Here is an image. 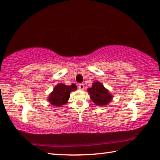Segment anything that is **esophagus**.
<instances>
[{
  "mask_svg": "<svg viewBox=\"0 0 160 160\" xmlns=\"http://www.w3.org/2000/svg\"><path fill=\"white\" fill-rule=\"evenodd\" d=\"M78 88H79V89L81 90H84V85L82 84V83H80L78 85Z\"/></svg>",
  "mask_w": 160,
  "mask_h": 160,
  "instance_id": "1",
  "label": "esophagus"
}]
</instances>
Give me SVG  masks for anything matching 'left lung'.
Segmentation results:
<instances>
[{"label": "left lung", "instance_id": "obj_1", "mask_svg": "<svg viewBox=\"0 0 160 160\" xmlns=\"http://www.w3.org/2000/svg\"><path fill=\"white\" fill-rule=\"evenodd\" d=\"M88 92L92 102L98 106L108 105L112 100V94L98 81H94L92 86L88 88Z\"/></svg>", "mask_w": 160, "mask_h": 160}]
</instances>
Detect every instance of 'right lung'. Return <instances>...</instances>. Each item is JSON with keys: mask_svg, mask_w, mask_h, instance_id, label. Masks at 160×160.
I'll use <instances>...</instances> for the list:
<instances>
[{"mask_svg": "<svg viewBox=\"0 0 160 160\" xmlns=\"http://www.w3.org/2000/svg\"><path fill=\"white\" fill-rule=\"evenodd\" d=\"M77 90L76 85L72 84L70 86L63 83H59L55 87L54 90L49 95L48 101L55 107H62L68 102L70 98V93Z\"/></svg>", "mask_w": 160, "mask_h": 160, "instance_id": "obj_1", "label": "right lung"}]
</instances>
